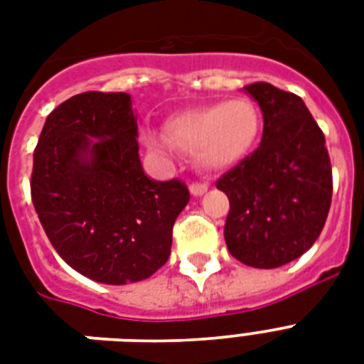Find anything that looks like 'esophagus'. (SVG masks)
Returning <instances> with one entry per match:
<instances>
[{"mask_svg":"<svg viewBox=\"0 0 364 364\" xmlns=\"http://www.w3.org/2000/svg\"><path fill=\"white\" fill-rule=\"evenodd\" d=\"M188 188H191V194H193V196H202V194L208 193V185H205V183H193Z\"/></svg>","mask_w":364,"mask_h":364,"instance_id":"obj_1","label":"esophagus"}]
</instances>
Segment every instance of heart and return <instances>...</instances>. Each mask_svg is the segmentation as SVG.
Here are the masks:
<instances>
[{"label": "heart", "mask_w": 364, "mask_h": 364, "mask_svg": "<svg viewBox=\"0 0 364 364\" xmlns=\"http://www.w3.org/2000/svg\"><path fill=\"white\" fill-rule=\"evenodd\" d=\"M260 134V111L247 98L196 105L177 111L164 124V134L145 132L143 143L156 154H170L173 145L193 153L204 170H228L240 164Z\"/></svg>", "instance_id": "b5f03b06"}]
</instances>
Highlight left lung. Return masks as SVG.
<instances>
[{
    "label": "left lung",
    "instance_id": "8db88e82",
    "mask_svg": "<svg viewBox=\"0 0 364 364\" xmlns=\"http://www.w3.org/2000/svg\"><path fill=\"white\" fill-rule=\"evenodd\" d=\"M243 90L259 104L262 139L217 181L230 200L225 242L253 268H277L314 245L327 221L333 170L321 128L302 98L268 82Z\"/></svg>",
    "mask_w": 364,
    "mask_h": 364
}]
</instances>
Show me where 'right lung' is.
Listing matches in <instances>:
<instances>
[{
  "label": "right lung",
  "mask_w": 364,
  "mask_h": 364,
  "mask_svg": "<svg viewBox=\"0 0 364 364\" xmlns=\"http://www.w3.org/2000/svg\"><path fill=\"white\" fill-rule=\"evenodd\" d=\"M126 92H82L47 117L33 153L31 200L68 264L105 285L147 279L166 264L171 227L191 200L177 179L143 171Z\"/></svg>",
  "instance_id": "add662e5"
}]
</instances>
